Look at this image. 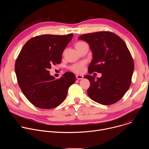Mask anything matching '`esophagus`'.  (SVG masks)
Instances as JSON below:
<instances>
[{"label":"esophagus","instance_id":"1","mask_svg":"<svg viewBox=\"0 0 149 149\" xmlns=\"http://www.w3.org/2000/svg\"><path fill=\"white\" fill-rule=\"evenodd\" d=\"M76 78H77V79H83L84 76H83V75H76Z\"/></svg>","mask_w":149,"mask_h":149}]
</instances>
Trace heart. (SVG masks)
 <instances>
[{"label": "heart", "instance_id": "1", "mask_svg": "<svg viewBox=\"0 0 149 149\" xmlns=\"http://www.w3.org/2000/svg\"><path fill=\"white\" fill-rule=\"evenodd\" d=\"M87 44L86 42H82V41H79L77 42V43L75 45V47L76 48V49L78 51L79 49H81L84 45ZM86 62L84 61H81V62H77L72 64L71 67H70V70L77 74H81L84 71V67L85 65H86Z\"/></svg>", "mask_w": 149, "mask_h": 149}]
</instances>
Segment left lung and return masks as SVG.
I'll list each match as a JSON object with an SVG mask.
<instances>
[{"instance_id":"obj_1","label":"left lung","mask_w":149,"mask_h":149,"mask_svg":"<svg viewBox=\"0 0 149 149\" xmlns=\"http://www.w3.org/2000/svg\"><path fill=\"white\" fill-rule=\"evenodd\" d=\"M78 39L87 42L93 53L88 73L102 74L97 79L90 75L84 77L90 82L88 96L102 105L117 102L130 86L134 67L125 42L116 34L108 31L84 34Z\"/></svg>"}]
</instances>
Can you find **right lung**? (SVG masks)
<instances>
[{"instance_id":"obj_1","label":"right lung","mask_w":149,"mask_h":149,"mask_svg":"<svg viewBox=\"0 0 149 149\" xmlns=\"http://www.w3.org/2000/svg\"><path fill=\"white\" fill-rule=\"evenodd\" d=\"M72 37V33L39 35L28 40L21 49L15 65L17 82L23 94L36 107H57L75 82V76L72 72H67L56 79L48 71L53 65L61 63L63 51Z\"/></svg>"}]
</instances>
